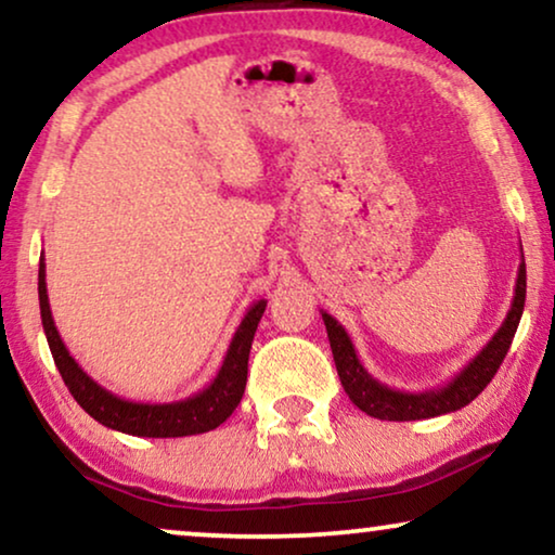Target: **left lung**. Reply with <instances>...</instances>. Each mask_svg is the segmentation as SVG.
Wrapping results in <instances>:
<instances>
[{
    "label": "left lung",
    "instance_id": "8db88e82",
    "mask_svg": "<svg viewBox=\"0 0 555 555\" xmlns=\"http://www.w3.org/2000/svg\"><path fill=\"white\" fill-rule=\"evenodd\" d=\"M522 253V247H520ZM522 306H526V260L518 268V280H515V295L507 310L503 325H500L495 336H492L480 353L467 363L460 374L452 376V382L437 389L409 393L391 389L369 374L363 369V363L356 353V346L351 336H348L344 325L336 318L321 310L325 331H328L333 361H336V371L340 384L348 393V399L353 401L361 412L376 420L386 422H414V420H431V416L457 412V409L467 406L485 386L492 382V376L498 374L500 363L507 356V348L513 344L515 331H518Z\"/></svg>",
    "mask_w": 555,
    "mask_h": 555
}]
</instances>
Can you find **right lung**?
I'll return each mask as SVG.
<instances>
[{"instance_id": "obj_1", "label": "right lung", "mask_w": 555, "mask_h": 555, "mask_svg": "<svg viewBox=\"0 0 555 555\" xmlns=\"http://www.w3.org/2000/svg\"><path fill=\"white\" fill-rule=\"evenodd\" d=\"M37 293H40L42 328L44 336H48L52 359H55L60 376H63V382L70 389L75 401L95 422H101L103 427L133 437H189L217 429L237 409L247 384L249 348H253L257 323H260L268 300H255L247 308L245 318H242V323L237 325V331H234L230 340V348H227L222 366H219L217 376L202 391H196L186 399L169 401V404H143V401L120 399L113 391L103 389L101 384L93 382L78 366V361L67 351L55 328V321H52L48 283H44V262H40Z\"/></svg>"}]
</instances>
